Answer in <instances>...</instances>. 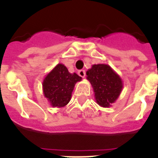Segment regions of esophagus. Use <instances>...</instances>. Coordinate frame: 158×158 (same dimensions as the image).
<instances>
[{
	"label": "esophagus",
	"instance_id": "1",
	"mask_svg": "<svg viewBox=\"0 0 158 158\" xmlns=\"http://www.w3.org/2000/svg\"><path fill=\"white\" fill-rule=\"evenodd\" d=\"M78 74H79V76L81 77L82 78H84L85 77V70H79V71H78Z\"/></svg>",
	"mask_w": 158,
	"mask_h": 158
}]
</instances>
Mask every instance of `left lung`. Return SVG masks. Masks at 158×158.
Here are the masks:
<instances>
[{
	"label": "left lung",
	"mask_w": 158,
	"mask_h": 158,
	"mask_svg": "<svg viewBox=\"0 0 158 158\" xmlns=\"http://www.w3.org/2000/svg\"><path fill=\"white\" fill-rule=\"evenodd\" d=\"M91 83L96 103L103 107H109L115 103L123 88L122 79L107 64L93 65L86 72Z\"/></svg>",
	"instance_id": "1"
}]
</instances>
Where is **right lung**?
<instances>
[{
    "label": "right lung",
    "instance_id": "obj_1",
    "mask_svg": "<svg viewBox=\"0 0 158 158\" xmlns=\"http://www.w3.org/2000/svg\"><path fill=\"white\" fill-rule=\"evenodd\" d=\"M81 80L80 76L70 73L63 64L59 63L43 79V95L51 107H63L70 101L76 83Z\"/></svg>",
    "mask_w": 158,
    "mask_h": 158
}]
</instances>
